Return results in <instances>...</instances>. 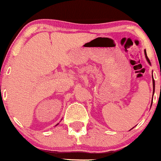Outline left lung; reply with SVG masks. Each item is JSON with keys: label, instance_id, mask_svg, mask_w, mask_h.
Masks as SVG:
<instances>
[{"label": "left lung", "instance_id": "left-lung-1", "mask_svg": "<svg viewBox=\"0 0 161 161\" xmlns=\"http://www.w3.org/2000/svg\"><path fill=\"white\" fill-rule=\"evenodd\" d=\"M145 58H146V60H147V63H148V64H150V65H151V62H150V60H149L148 57H147V53H146V50H145ZM152 82H153V96H154V88H155V82H154V77H153V75H152ZM152 101H153V97H152ZM151 105H152V101H151ZM133 128H134V127H133ZM133 128H132V129H133Z\"/></svg>", "mask_w": 161, "mask_h": 161}]
</instances>
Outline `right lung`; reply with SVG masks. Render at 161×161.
I'll use <instances>...</instances> for the list:
<instances>
[{
  "mask_svg": "<svg viewBox=\"0 0 161 161\" xmlns=\"http://www.w3.org/2000/svg\"><path fill=\"white\" fill-rule=\"evenodd\" d=\"M58 124H59V123H57V124L56 125H58ZM56 125H55V126H56Z\"/></svg>",
  "mask_w": 161,
  "mask_h": 161,
  "instance_id": "obj_1",
  "label": "right lung"
}]
</instances>
